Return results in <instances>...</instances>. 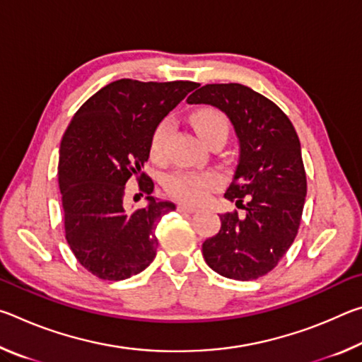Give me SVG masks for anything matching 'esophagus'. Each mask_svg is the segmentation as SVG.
<instances>
[{
    "label": "esophagus",
    "instance_id": "34e87169",
    "mask_svg": "<svg viewBox=\"0 0 362 362\" xmlns=\"http://www.w3.org/2000/svg\"><path fill=\"white\" fill-rule=\"evenodd\" d=\"M177 209H179V212L193 214V212L198 211V207H194V206H189V204H179V207H177Z\"/></svg>",
    "mask_w": 362,
    "mask_h": 362
}]
</instances>
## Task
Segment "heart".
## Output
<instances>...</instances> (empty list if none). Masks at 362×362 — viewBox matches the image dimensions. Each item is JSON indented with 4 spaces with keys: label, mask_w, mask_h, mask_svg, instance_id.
Wrapping results in <instances>:
<instances>
[{
    "label": "heart",
    "mask_w": 362,
    "mask_h": 362,
    "mask_svg": "<svg viewBox=\"0 0 362 362\" xmlns=\"http://www.w3.org/2000/svg\"><path fill=\"white\" fill-rule=\"evenodd\" d=\"M192 126L201 140L209 137L214 132H228V119L216 108H199L192 115ZM170 131L169 121L159 122L153 132L150 151L153 158H161L164 142ZM220 179L214 173H175L166 180L168 192L174 198L188 204H201L209 198L214 189L218 187Z\"/></svg>",
    "instance_id": "obj_1"
}]
</instances>
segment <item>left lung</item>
<instances>
[{
  "label": "left lung",
  "instance_id": "left-lung-1",
  "mask_svg": "<svg viewBox=\"0 0 362 362\" xmlns=\"http://www.w3.org/2000/svg\"><path fill=\"white\" fill-rule=\"evenodd\" d=\"M187 102L223 112L240 140L225 198L243 214L220 216L218 233L203 243L204 260L225 278H260L292 246L302 218L306 175L297 132L276 103L238 83L206 84Z\"/></svg>",
  "mask_w": 362,
  "mask_h": 362
}]
</instances>
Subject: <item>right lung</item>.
Instances as JSON below:
<instances>
[{"label": "right lung", "mask_w": 362, "mask_h": 362, "mask_svg": "<svg viewBox=\"0 0 362 362\" xmlns=\"http://www.w3.org/2000/svg\"><path fill=\"white\" fill-rule=\"evenodd\" d=\"M196 86L118 79L86 100L66 127L57 170L65 238L97 278H131L156 257V225L175 204L151 196L155 185L142 168L158 124ZM132 175L147 199L136 211L124 204V185Z\"/></svg>", "instance_id": "right-lung-1"}]
</instances>
